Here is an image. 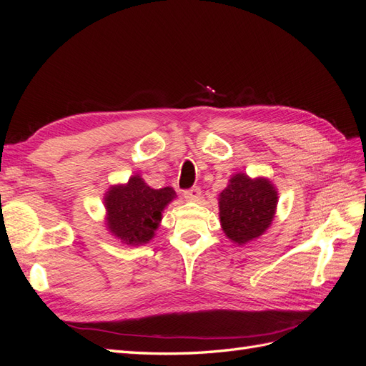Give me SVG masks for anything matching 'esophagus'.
<instances>
[{
	"instance_id": "1",
	"label": "esophagus",
	"mask_w": 366,
	"mask_h": 366,
	"mask_svg": "<svg viewBox=\"0 0 366 366\" xmlns=\"http://www.w3.org/2000/svg\"><path fill=\"white\" fill-rule=\"evenodd\" d=\"M183 195H184L186 200L195 202V200H198V198H200V195H202V189H200V187H198V186H194V187H191V189L184 191V192H183Z\"/></svg>"
}]
</instances>
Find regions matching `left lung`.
I'll return each mask as SVG.
<instances>
[{"label": "left lung", "mask_w": 366, "mask_h": 366, "mask_svg": "<svg viewBox=\"0 0 366 366\" xmlns=\"http://www.w3.org/2000/svg\"><path fill=\"white\" fill-rule=\"evenodd\" d=\"M219 223L229 239L237 244L259 238L272 224L278 192L269 179H250L235 174L218 197Z\"/></svg>", "instance_id": "1"}]
</instances>
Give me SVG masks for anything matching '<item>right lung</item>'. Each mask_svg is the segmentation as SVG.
<instances>
[{
  "mask_svg": "<svg viewBox=\"0 0 366 366\" xmlns=\"http://www.w3.org/2000/svg\"><path fill=\"white\" fill-rule=\"evenodd\" d=\"M174 198L172 187L152 189L140 175L112 186L104 198L109 234L128 246L147 244L160 224L163 209Z\"/></svg>",
  "mask_w": 366,
  "mask_h": 366,
  "instance_id": "1",
  "label": "right lung"
}]
</instances>
